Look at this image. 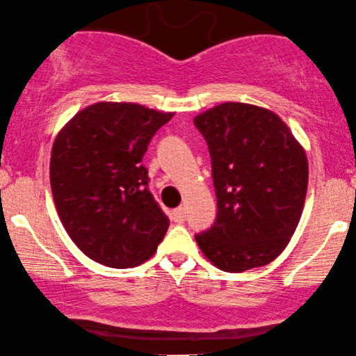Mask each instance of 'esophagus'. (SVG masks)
<instances>
[{
    "label": "esophagus",
    "instance_id": "1",
    "mask_svg": "<svg viewBox=\"0 0 356 356\" xmlns=\"http://www.w3.org/2000/svg\"><path fill=\"white\" fill-rule=\"evenodd\" d=\"M171 218H173V220L177 222V223L185 222V218H186L185 209H183V207H178V209L173 210V213H171Z\"/></svg>",
    "mask_w": 356,
    "mask_h": 356
}]
</instances>
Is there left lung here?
<instances>
[{
    "label": "left lung",
    "mask_w": 356,
    "mask_h": 356,
    "mask_svg": "<svg viewBox=\"0 0 356 356\" xmlns=\"http://www.w3.org/2000/svg\"><path fill=\"white\" fill-rule=\"evenodd\" d=\"M193 122L209 145L217 195V218L195 241L225 273L269 264L301 218L305 149L277 115L250 104H220Z\"/></svg>",
    "instance_id": "left-lung-1"
}]
</instances>
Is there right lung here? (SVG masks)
Here are the masks:
<instances>
[{
    "instance_id": "add662e5",
    "label": "right lung",
    "mask_w": 356,
    "mask_h": 356,
    "mask_svg": "<svg viewBox=\"0 0 356 356\" xmlns=\"http://www.w3.org/2000/svg\"><path fill=\"white\" fill-rule=\"evenodd\" d=\"M139 104L99 102L60 131L50 159L55 207L87 257L126 269L145 262L170 220L149 191L147 145L171 119Z\"/></svg>"
}]
</instances>
